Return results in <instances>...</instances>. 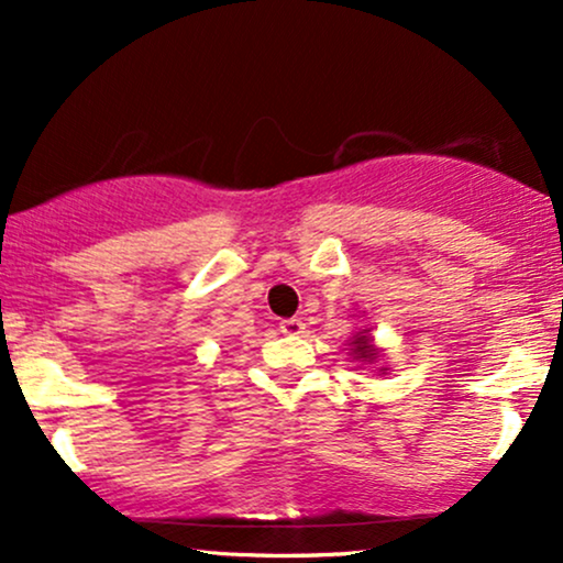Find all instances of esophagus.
Instances as JSON below:
<instances>
[{"label":"esophagus","instance_id":"1","mask_svg":"<svg viewBox=\"0 0 563 563\" xmlns=\"http://www.w3.org/2000/svg\"><path fill=\"white\" fill-rule=\"evenodd\" d=\"M280 333H286V335H301V333H303V322H301L299 318L280 320Z\"/></svg>","mask_w":563,"mask_h":563}]
</instances>
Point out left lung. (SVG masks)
Wrapping results in <instances>:
<instances>
[{
  "mask_svg": "<svg viewBox=\"0 0 563 563\" xmlns=\"http://www.w3.org/2000/svg\"><path fill=\"white\" fill-rule=\"evenodd\" d=\"M354 344H357V349H354V352H360V354H363V357H373V354H376V349L367 344L365 335H357V339H354Z\"/></svg>",
  "mask_w": 563,
  "mask_h": 563,
  "instance_id": "obj_1",
  "label": "left lung"
}]
</instances>
